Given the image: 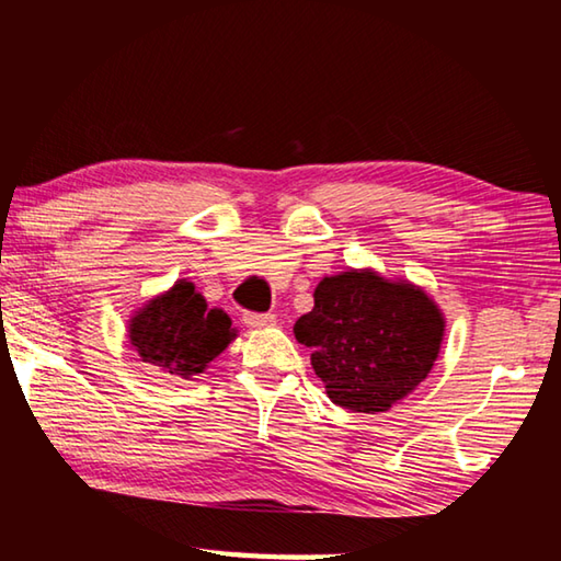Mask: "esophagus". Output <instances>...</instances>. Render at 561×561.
Instances as JSON below:
<instances>
[{
	"label": "esophagus",
	"instance_id": "esophagus-1",
	"mask_svg": "<svg viewBox=\"0 0 561 561\" xmlns=\"http://www.w3.org/2000/svg\"><path fill=\"white\" fill-rule=\"evenodd\" d=\"M242 321L252 329H264V327H272L274 321H277V317H274V314H257V311H244Z\"/></svg>",
	"mask_w": 561,
	"mask_h": 561
}]
</instances>
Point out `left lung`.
<instances>
[{
	"mask_svg": "<svg viewBox=\"0 0 561 561\" xmlns=\"http://www.w3.org/2000/svg\"><path fill=\"white\" fill-rule=\"evenodd\" d=\"M445 321L428 294L348 270L324 277L314 309L294 324L331 401L358 413H383L431 374Z\"/></svg>",
	"mask_w": 561,
	"mask_h": 561,
	"instance_id": "8db88e82",
	"label": "left lung"
}]
</instances>
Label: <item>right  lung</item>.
<instances>
[{
	"mask_svg": "<svg viewBox=\"0 0 561 561\" xmlns=\"http://www.w3.org/2000/svg\"><path fill=\"white\" fill-rule=\"evenodd\" d=\"M232 339L230 317L222 309H207L205 299L185 279L163 297L148 301L130 319V344L140 358L180 378L203 374Z\"/></svg>",
	"mask_w": 561,
	"mask_h": 561,
	"instance_id": "1",
	"label": "right lung"
}]
</instances>
